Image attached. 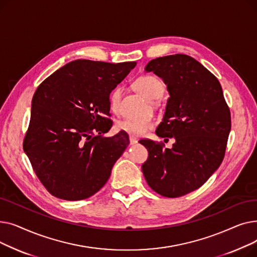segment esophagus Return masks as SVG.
I'll return each mask as SVG.
<instances>
[{
  "label": "esophagus",
  "mask_w": 257,
  "mask_h": 257,
  "mask_svg": "<svg viewBox=\"0 0 257 257\" xmlns=\"http://www.w3.org/2000/svg\"><path fill=\"white\" fill-rule=\"evenodd\" d=\"M129 141H130V145H136V144L138 143L137 139H134L133 137H130V138H129Z\"/></svg>",
  "instance_id": "34e87169"
}]
</instances>
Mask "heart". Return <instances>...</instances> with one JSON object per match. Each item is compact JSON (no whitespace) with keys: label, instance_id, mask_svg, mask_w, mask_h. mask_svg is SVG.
<instances>
[{"label":"heart","instance_id":"b5f03b06","mask_svg":"<svg viewBox=\"0 0 257 257\" xmlns=\"http://www.w3.org/2000/svg\"><path fill=\"white\" fill-rule=\"evenodd\" d=\"M136 88L147 98L155 100L164 94L165 85L163 81L152 75H144L139 77L134 82ZM121 98V88L114 87L109 93V106L113 112L118 110V106ZM153 121L151 119H136L124 118L119 120L116 127L118 130L124 131L132 137H142L153 128Z\"/></svg>","mask_w":257,"mask_h":257}]
</instances>
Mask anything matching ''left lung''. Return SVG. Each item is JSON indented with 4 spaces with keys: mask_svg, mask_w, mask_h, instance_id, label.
I'll return each instance as SVG.
<instances>
[{
    "mask_svg": "<svg viewBox=\"0 0 257 257\" xmlns=\"http://www.w3.org/2000/svg\"><path fill=\"white\" fill-rule=\"evenodd\" d=\"M145 71L167 84L170 98L156 134L175 143L168 149L163 143L141 140L149 152L143 174L157 194L181 197L203 185L222 164L231 129L230 110L219 80L191 56L158 57Z\"/></svg>",
    "mask_w": 257,
    "mask_h": 257,
    "instance_id": "1",
    "label": "left lung"
}]
</instances>
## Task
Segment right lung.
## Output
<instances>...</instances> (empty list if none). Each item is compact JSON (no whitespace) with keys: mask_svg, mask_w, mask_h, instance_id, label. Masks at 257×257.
Segmentation results:
<instances>
[{"mask_svg":"<svg viewBox=\"0 0 257 257\" xmlns=\"http://www.w3.org/2000/svg\"><path fill=\"white\" fill-rule=\"evenodd\" d=\"M137 62L78 59L43 81L34 92L24 151L47 191L78 201L99 192L129 145L111 138L109 93Z\"/></svg>","mask_w":257,"mask_h":257,"instance_id":"1","label":"right lung"}]
</instances>
